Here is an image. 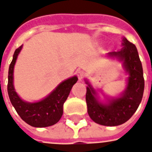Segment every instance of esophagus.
<instances>
[{
    "instance_id": "obj_1",
    "label": "esophagus",
    "mask_w": 152,
    "mask_h": 152,
    "mask_svg": "<svg viewBox=\"0 0 152 152\" xmlns=\"http://www.w3.org/2000/svg\"><path fill=\"white\" fill-rule=\"evenodd\" d=\"M77 77H78V80L79 81H82L83 79V77H85V75H86V73L83 71V70H77Z\"/></svg>"
}]
</instances>
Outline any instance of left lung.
I'll use <instances>...</instances> for the list:
<instances>
[{
  "label": "left lung",
  "mask_w": 152,
  "mask_h": 152,
  "mask_svg": "<svg viewBox=\"0 0 152 152\" xmlns=\"http://www.w3.org/2000/svg\"><path fill=\"white\" fill-rule=\"evenodd\" d=\"M123 48L117 51L108 53V57L116 58L129 77L124 91L116 97L107 98L106 103L101 102L96 89L88 80L86 101L87 111L95 123L104 126H117L125 123L137 110L142 101L144 89L143 67L136 46L123 38Z\"/></svg>",
  "instance_id": "8db88e82"
}]
</instances>
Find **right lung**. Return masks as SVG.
I'll return each mask as SVG.
<instances>
[{"mask_svg":"<svg viewBox=\"0 0 152 152\" xmlns=\"http://www.w3.org/2000/svg\"><path fill=\"white\" fill-rule=\"evenodd\" d=\"M23 46L14 52L12 61L9 66L8 76V94L12 106L21 119L27 124L36 128L54 125L59 121L63 113V104L67 99L77 77L74 76L62 82L50 94L36 102H28L19 97L13 85L14 66Z\"/></svg>","mask_w":152,"mask_h":152,"instance_id":"right-lung-1","label":"right lung"}]
</instances>
